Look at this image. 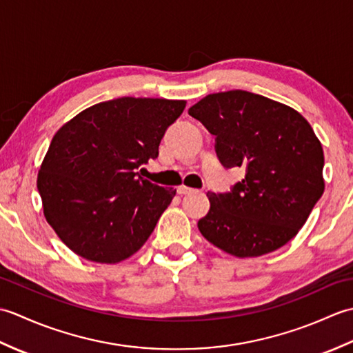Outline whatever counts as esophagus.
Masks as SVG:
<instances>
[{"label": "esophagus", "instance_id": "esophagus-1", "mask_svg": "<svg viewBox=\"0 0 353 353\" xmlns=\"http://www.w3.org/2000/svg\"><path fill=\"white\" fill-rule=\"evenodd\" d=\"M196 190H192V188H188V186H179L177 188V192L179 194H182V196H185V194H191V192H194Z\"/></svg>", "mask_w": 353, "mask_h": 353}]
</instances>
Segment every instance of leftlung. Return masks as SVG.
I'll return each instance as SVG.
<instances>
[{
  "instance_id": "1",
  "label": "left lung",
  "mask_w": 353,
  "mask_h": 353,
  "mask_svg": "<svg viewBox=\"0 0 353 353\" xmlns=\"http://www.w3.org/2000/svg\"><path fill=\"white\" fill-rule=\"evenodd\" d=\"M188 114L215 137L223 167L245 171L229 192H208L201 235L238 258L287 244L325 191L323 148L310 123L282 103L239 89L206 95Z\"/></svg>"
}]
</instances>
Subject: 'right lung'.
Here are the masks:
<instances>
[{
  "label": "right lung",
  "instance_id": "right-lung-1",
  "mask_svg": "<svg viewBox=\"0 0 353 353\" xmlns=\"http://www.w3.org/2000/svg\"><path fill=\"white\" fill-rule=\"evenodd\" d=\"M183 100L123 99L95 104L62 125L43 157L37 191L59 238L88 261L115 264L152 235L176 190L141 177L156 159Z\"/></svg>",
  "mask_w": 353,
  "mask_h": 353
}]
</instances>
